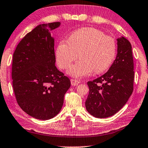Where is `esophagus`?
Returning a JSON list of instances; mask_svg holds the SVG:
<instances>
[{"label": "esophagus", "instance_id": "34e87169", "mask_svg": "<svg viewBox=\"0 0 148 148\" xmlns=\"http://www.w3.org/2000/svg\"><path fill=\"white\" fill-rule=\"evenodd\" d=\"M70 81H71V84L72 86H77V85H78L79 84H80V81L76 80H74V79H71Z\"/></svg>", "mask_w": 148, "mask_h": 148}]
</instances>
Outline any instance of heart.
I'll use <instances>...</instances> for the list:
<instances>
[{"mask_svg":"<svg viewBox=\"0 0 148 148\" xmlns=\"http://www.w3.org/2000/svg\"><path fill=\"white\" fill-rule=\"evenodd\" d=\"M116 44L112 37L93 28H82L72 32L68 41L61 40L56 48L57 63L62 69L69 68L78 56L80 60L68 70L74 78L88 76L93 71L102 73L112 64Z\"/></svg>","mask_w":148,"mask_h":148,"instance_id":"heart-1","label":"heart"}]
</instances>
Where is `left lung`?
<instances>
[{"instance_id": "obj_1", "label": "left lung", "mask_w": 148, "mask_h": 148, "mask_svg": "<svg viewBox=\"0 0 148 148\" xmlns=\"http://www.w3.org/2000/svg\"><path fill=\"white\" fill-rule=\"evenodd\" d=\"M117 40L116 58L106 73L88 82L89 94L85 105L88 113L105 118L116 114L133 92L134 79L132 45L123 36Z\"/></svg>"}]
</instances>
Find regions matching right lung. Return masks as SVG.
I'll use <instances>...</instances> for the list:
<instances>
[{"label": "right lung", "instance_id": "add662e5", "mask_svg": "<svg viewBox=\"0 0 148 148\" xmlns=\"http://www.w3.org/2000/svg\"><path fill=\"white\" fill-rule=\"evenodd\" d=\"M60 22L39 25L28 33L13 54L12 78L16 101L33 118L46 120L62 109L70 80L57 69L50 30Z\"/></svg>", "mask_w": 148, "mask_h": 148}]
</instances>
